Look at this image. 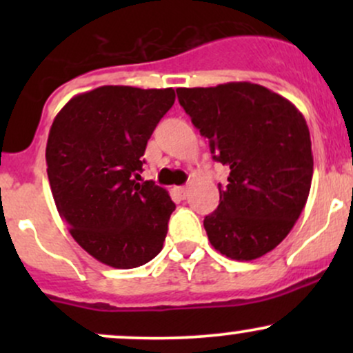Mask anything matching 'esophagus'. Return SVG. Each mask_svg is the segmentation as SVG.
Masks as SVG:
<instances>
[{"label": "esophagus", "mask_w": 353, "mask_h": 353, "mask_svg": "<svg viewBox=\"0 0 353 353\" xmlns=\"http://www.w3.org/2000/svg\"><path fill=\"white\" fill-rule=\"evenodd\" d=\"M176 192L179 194L182 199H185L188 197V192H189V188L188 185H181V188H176Z\"/></svg>", "instance_id": "34e87169"}]
</instances>
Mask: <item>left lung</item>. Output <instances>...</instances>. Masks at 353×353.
<instances>
[{"label": "left lung", "instance_id": "left-lung-1", "mask_svg": "<svg viewBox=\"0 0 353 353\" xmlns=\"http://www.w3.org/2000/svg\"><path fill=\"white\" fill-rule=\"evenodd\" d=\"M176 91L212 159L230 171L204 219L210 244L234 261L262 257L292 230L310 192L314 156L302 112L254 83Z\"/></svg>", "mask_w": 353, "mask_h": 353}]
</instances>
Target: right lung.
Listing matches in <instances>:
<instances>
[{
  "instance_id": "right-lung-1",
  "label": "right lung",
  "mask_w": 353,
  "mask_h": 353,
  "mask_svg": "<svg viewBox=\"0 0 353 353\" xmlns=\"http://www.w3.org/2000/svg\"><path fill=\"white\" fill-rule=\"evenodd\" d=\"M172 88L101 86L74 96L51 125L48 179L61 219L89 255L134 269L161 252L176 204L141 181L149 137L172 108Z\"/></svg>"
}]
</instances>
